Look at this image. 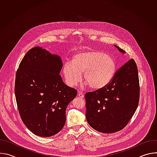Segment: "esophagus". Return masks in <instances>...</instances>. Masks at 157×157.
<instances>
[{
  "instance_id": "obj_1",
  "label": "esophagus",
  "mask_w": 157,
  "mask_h": 157,
  "mask_svg": "<svg viewBox=\"0 0 157 157\" xmlns=\"http://www.w3.org/2000/svg\"><path fill=\"white\" fill-rule=\"evenodd\" d=\"M78 96L79 98H84V94H82L81 93H78Z\"/></svg>"
}]
</instances>
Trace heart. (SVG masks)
<instances>
[{"label":"heart","instance_id":"heart-1","mask_svg":"<svg viewBox=\"0 0 157 157\" xmlns=\"http://www.w3.org/2000/svg\"><path fill=\"white\" fill-rule=\"evenodd\" d=\"M117 70V63L113 56L102 52L91 50L76 53L72 61L64 63L63 75L70 86H76L83 78L92 89H101L113 79Z\"/></svg>","mask_w":157,"mask_h":157}]
</instances>
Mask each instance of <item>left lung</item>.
Here are the masks:
<instances>
[{"mask_svg":"<svg viewBox=\"0 0 157 157\" xmlns=\"http://www.w3.org/2000/svg\"><path fill=\"white\" fill-rule=\"evenodd\" d=\"M114 47L119 52L125 53L117 45ZM139 96L137 66L131 59L116 73L106 86L84 95L86 120L99 132H118L126 126L135 113Z\"/></svg>","mask_w":157,"mask_h":157,"instance_id":"1","label":"left lung"}]
</instances>
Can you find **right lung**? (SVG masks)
Here are the masks:
<instances>
[{"label":"right lung","mask_w":157,"mask_h":157,"mask_svg":"<svg viewBox=\"0 0 157 157\" xmlns=\"http://www.w3.org/2000/svg\"><path fill=\"white\" fill-rule=\"evenodd\" d=\"M61 57L36 47L22 59L17 70L15 94L21 119L35 135L58 133L66 122V109L77 91L66 85L59 75Z\"/></svg>","instance_id":"obj_1"}]
</instances>
